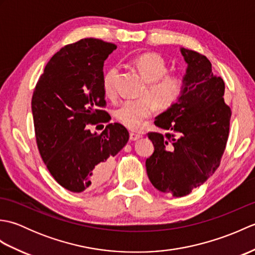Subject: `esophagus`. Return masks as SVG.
<instances>
[{
  "instance_id": "obj_1",
  "label": "esophagus",
  "mask_w": 255,
  "mask_h": 255,
  "mask_svg": "<svg viewBox=\"0 0 255 255\" xmlns=\"http://www.w3.org/2000/svg\"><path fill=\"white\" fill-rule=\"evenodd\" d=\"M140 137V134L137 133V132H130L129 133V138H130V140H132V141H136V140H138Z\"/></svg>"
}]
</instances>
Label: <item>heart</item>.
Instances as JSON below:
<instances>
[{"instance_id":"1","label":"heart","mask_w":255,"mask_h":255,"mask_svg":"<svg viewBox=\"0 0 255 255\" xmlns=\"http://www.w3.org/2000/svg\"><path fill=\"white\" fill-rule=\"evenodd\" d=\"M134 67L147 80L141 97L125 101L115 111L118 123L129 129H138L155 112L156 106L170 108L182 100L187 90V78L183 73H167L169 64L159 53L148 52L133 60ZM118 66L108 68L103 77V90L112 101H117Z\"/></svg>"}]
</instances>
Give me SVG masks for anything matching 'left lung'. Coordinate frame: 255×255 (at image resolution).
<instances>
[{"instance_id": "obj_1", "label": "left lung", "mask_w": 255, "mask_h": 255, "mask_svg": "<svg viewBox=\"0 0 255 255\" xmlns=\"http://www.w3.org/2000/svg\"><path fill=\"white\" fill-rule=\"evenodd\" d=\"M181 51L188 64L187 90L176 105L156 117L155 126L167 132H148L154 151L145 161L152 185L174 197L188 195L218 169L231 118L225 82L215 77L210 61L196 51Z\"/></svg>"}]
</instances>
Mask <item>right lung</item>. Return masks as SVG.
<instances>
[{
	"instance_id": "add662e5",
	"label": "right lung",
	"mask_w": 255,
	"mask_h": 255,
	"mask_svg": "<svg viewBox=\"0 0 255 255\" xmlns=\"http://www.w3.org/2000/svg\"><path fill=\"white\" fill-rule=\"evenodd\" d=\"M117 46L84 38L62 47L34 89L31 112L38 150L48 171L70 192H90L111 174L113 158L129 139L118 123L101 133L90 126L110 123L103 90V67Z\"/></svg>"
}]
</instances>
